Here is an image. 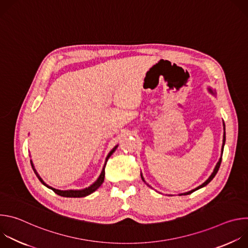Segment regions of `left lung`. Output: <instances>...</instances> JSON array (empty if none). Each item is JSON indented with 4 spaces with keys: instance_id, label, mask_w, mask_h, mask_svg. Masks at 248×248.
Returning a JSON list of instances; mask_svg holds the SVG:
<instances>
[{
    "instance_id": "1",
    "label": "left lung",
    "mask_w": 248,
    "mask_h": 248,
    "mask_svg": "<svg viewBox=\"0 0 248 248\" xmlns=\"http://www.w3.org/2000/svg\"><path fill=\"white\" fill-rule=\"evenodd\" d=\"M209 89V91L212 93V94H215V92H213V90H212L211 88H208ZM224 129H225V124H224ZM225 141H226V132H224V138H223V146H222V155H223V150H224V145H225ZM222 155H221V158H220V160L218 161V163H217V165H216V167H215V169H214V170H213V172L211 173V175L209 176L208 178V180L205 182V183H203L201 186H199L198 187H196L195 189H192V190H190V191H188V192H186V193H182V194H180V195H187V194H190V193H192L193 191H195V190H197V189H199V188H201V187H204L205 186H207L212 180L214 179V176L216 175V173L218 172V170H219V168H220V166H221V162H222ZM141 179H142V181L145 183V181H144V179H143V176H142V174H141Z\"/></svg>"
}]
</instances>
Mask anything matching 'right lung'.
<instances>
[{
  "mask_svg": "<svg viewBox=\"0 0 248 248\" xmlns=\"http://www.w3.org/2000/svg\"><path fill=\"white\" fill-rule=\"evenodd\" d=\"M117 147H118V145H116V146L110 151V153L108 154L107 158H106L105 165H104V167H103V170H102V171H101V173H100V175H99V178L97 179V181H96L94 184H92L90 186H88V187H86V188H84V189H80V190H59V189H56V188H53V187L49 186L48 185H46V184L43 182V180L40 178V175L37 173L36 170L34 169V166H33L32 161H30V163H31V166H32V169H33L35 174L37 175V178L39 179V181H40L45 186H47L48 188L52 189V190H53L55 193H57L58 195L62 196V197H84V196H87V195L91 194L92 192H94V191H95L97 188H99V187L101 186V185L103 184L104 179H105V167H106V163H107V161H108V159L110 158V156L115 152V150L117 149Z\"/></svg>",
  "mask_w": 248,
  "mask_h": 248,
  "instance_id": "obj_1",
  "label": "right lung"
}]
</instances>
